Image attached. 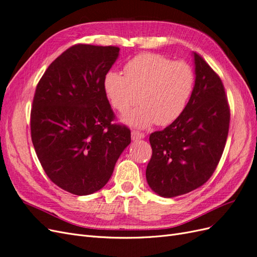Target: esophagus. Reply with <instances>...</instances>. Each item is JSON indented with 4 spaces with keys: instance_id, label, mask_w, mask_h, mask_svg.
<instances>
[{
    "instance_id": "1",
    "label": "esophagus",
    "mask_w": 257,
    "mask_h": 257,
    "mask_svg": "<svg viewBox=\"0 0 257 257\" xmlns=\"http://www.w3.org/2000/svg\"><path fill=\"white\" fill-rule=\"evenodd\" d=\"M142 138H145L144 133H141V132L138 131H132V139H133V141H138V139Z\"/></svg>"
}]
</instances>
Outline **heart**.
Returning <instances> with one entry per match:
<instances>
[{"label": "heart", "instance_id": "obj_1", "mask_svg": "<svg viewBox=\"0 0 257 257\" xmlns=\"http://www.w3.org/2000/svg\"><path fill=\"white\" fill-rule=\"evenodd\" d=\"M123 72H108L103 87L110 105L120 113L134 107L138 96L141 107L124 118L137 128L175 122L185 110L195 85V73L189 63L173 62L159 53L138 54L126 62Z\"/></svg>", "mask_w": 257, "mask_h": 257}]
</instances>
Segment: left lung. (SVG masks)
Wrapping results in <instances>:
<instances>
[{
    "label": "left lung",
    "mask_w": 257,
    "mask_h": 257,
    "mask_svg": "<svg viewBox=\"0 0 257 257\" xmlns=\"http://www.w3.org/2000/svg\"><path fill=\"white\" fill-rule=\"evenodd\" d=\"M195 85L183 113L149 137L152 157L146 178L162 197H175L206 183L219 164L228 135L230 110L222 80L194 52Z\"/></svg>",
    "instance_id": "8db88e82"
}]
</instances>
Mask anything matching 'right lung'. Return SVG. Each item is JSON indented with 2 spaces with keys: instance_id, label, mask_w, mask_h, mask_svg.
<instances>
[{
  "instance_id": "add662e5",
  "label": "right lung",
  "mask_w": 257,
  "mask_h": 257,
  "mask_svg": "<svg viewBox=\"0 0 257 257\" xmlns=\"http://www.w3.org/2000/svg\"><path fill=\"white\" fill-rule=\"evenodd\" d=\"M115 46L78 44L65 50L38 81L31 137L50 180L75 195L97 192L131 144V131L112 124L103 81L119 56Z\"/></svg>"
}]
</instances>
